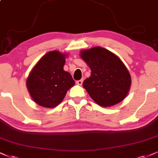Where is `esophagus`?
<instances>
[{"mask_svg":"<svg viewBox=\"0 0 158 158\" xmlns=\"http://www.w3.org/2000/svg\"><path fill=\"white\" fill-rule=\"evenodd\" d=\"M82 82H83V80H82V79H81V80L77 81V82H76V83H77L78 85H82Z\"/></svg>","mask_w":158,"mask_h":158,"instance_id":"1","label":"esophagus"}]
</instances>
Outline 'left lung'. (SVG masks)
Here are the masks:
<instances>
[{
	"instance_id": "left-lung-1",
	"label": "left lung",
	"mask_w": 158,
	"mask_h": 158,
	"mask_svg": "<svg viewBox=\"0 0 158 158\" xmlns=\"http://www.w3.org/2000/svg\"><path fill=\"white\" fill-rule=\"evenodd\" d=\"M80 57L91 70L83 87L97 104L110 107L125 98L131 77L118 56L105 48L95 47L81 50Z\"/></svg>"
}]
</instances>
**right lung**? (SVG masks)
I'll list each match as a JSON object with an SVG mask.
<instances>
[{
    "label": "right lung",
    "instance_id": "add662e5",
    "mask_svg": "<svg viewBox=\"0 0 158 158\" xmlns=\"http://www.w3.org/2000/svg\"><path fill=\"white\" fill-rule=\"evenodd\" d=\"M67 56L57 50L49 52L32 69L26 86L38 105L51 109L56 107L75 85L71 75L63 70Z\"/></svg>",
    "mask_w": 158,
    "mask_h": 158
}]
</instances>
